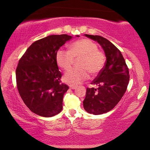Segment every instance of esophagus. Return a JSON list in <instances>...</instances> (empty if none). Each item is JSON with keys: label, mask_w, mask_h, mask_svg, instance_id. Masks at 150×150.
Returning <instances> with one entry per match:
<instances>
[{"label": "esophagus", "mask_w": 150, "mask_h": 150, "mask_svg": "<svg viewBox=\"0 0 150 150\" xmlns=\"http://www.w3.org/2000/svg\"><path fill=\"white\" fill-rule=\"evenodd\" d=\"M69 87L71 88V89H75L76 88V86L74 85V84H69Z\"/></svg>", "instance_id": "obj_1"}]
</instances>
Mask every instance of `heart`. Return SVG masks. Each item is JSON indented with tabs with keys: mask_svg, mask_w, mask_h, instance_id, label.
Returning a JSON list of instances; mask_svg holds the SVG:
<instances>
[{
	"mask_svg": "<svg viewBox=\"0 0 150 150\" xmlns=\"http://www.w3.org/2000/svg\"><path fill=\"white\" fill-rule=\"evenodd\" d=\"M79 59L80 67L68 70L64 79L68 83L76 84L88 79L91 75H97L101 71L105 64V56L98 49L96 43L90 39L83 38L72 42L70 51L60 48L56 53V62L62 70H67L74 62Z\"/></svg>",
	"mask_w": 150,
	"mask_h": 150,
	"instance_id": "1",
	"label": "heart"
}]
</instances>
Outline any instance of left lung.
<instances>
[{"label":"left lung","instance_id":"left-lung-1","mask_svg":"<svg viewBox=\"0 0 150 150\" xmlns=\"http://www.w3.org/2000/svg\"><path fill=\"white\" fill-rule=\"evenodd\" d=\"M85 36L97 41L106 56L104 68L91 82L97 88H86L83 101L86 112L99 115L110 111L120 101L129 84V71L120 50L110 41L100 36Z\"/></svg>","mask_w":150,"mask_h":150}]
</instances>
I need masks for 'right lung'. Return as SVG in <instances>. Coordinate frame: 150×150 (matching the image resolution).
Here are the masks:
<instances>
[{
  "label": "right lung",
  "mask_w": 150,
  "mask_h": 150,
  "mask_svg": "<svg viewBox=\"0 0 150 150\" xmlns=\"http://www.w3.org/2000/svg\"><path fill=\"white\" fill-rule=\"evenodd\" d=\"M71 38L61 34L36 40L19 61L17 88L24 103L34 114L51 117L62 110L63 97L69 87L60 80L62 75L56 62V53Z\"/></svg>",
  "instance_id": "1"
}]
</instances>
